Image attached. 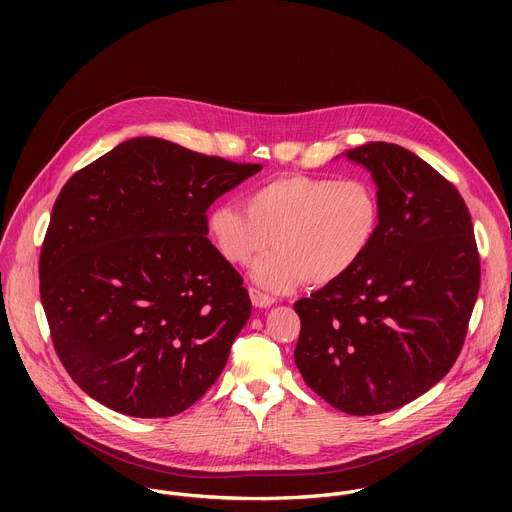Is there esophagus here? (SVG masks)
<instances>
[{
  "instance_id": "1",
  "label": "esophagus",
  "mask_w": 512,
  "mask_h": 512,
  "mask_svg": "<svg viewBox=\"0 0 512 512\" xmlns=\"http://www.w3.org/2000/svg\"><path fill=\"white\" fill-rule=\"evenodd\" d=\"M249 296H251V302H253L255 308H269L275 302L269 294H263V291L257 289V287L249 289Z\"/></svg>"
}]
</instances>
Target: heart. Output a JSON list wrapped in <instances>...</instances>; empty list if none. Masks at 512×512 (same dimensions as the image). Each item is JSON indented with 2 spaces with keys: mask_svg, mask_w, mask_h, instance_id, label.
Here are the masks:
<instances>
[{
  "mask_svg": "<svg viewBox=\"0 0 512 512\" xmlns=\"http://www.w3.org/2000/svg\"><path fill=\"white\" fill-rule=\"evenodd\" d=\"M247 208L221 202L208 210L206 231L229 263L253 265V279L283 294L308 279L324 287L346 277L379 237L383 208L364 178L291 174L263 182L247 194Z\"/></svg>",
  "mask_w": 512,
  "mask_h": 512,
  "instance_id": "heart-1",
  "label": "heart"
}]
</instances>
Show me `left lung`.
I'll use <instances>...</instances> for the list:
<instances>
[{
    "label": "left lung",
    "instance_id": "obj_1",
    "mask_svg": "<svg viewBox=\"0 0 512 512\" xmlns=\"http://www.w3.org/2000/svg\"><path fill=\"white\" fill-rule=\"evenodd\" d=\"M369 168L383 208L371 253L294 310L306 385L350 415L387 413L442 381L464 346L480 255L458 188L397 143L346 152Z\"/></svg>",
    "mask_w": 512,
    "mask_h": 512
}]
</instances>
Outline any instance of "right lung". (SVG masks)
<instances>
[{
	"instance_id": "1",
	"label": "right lung",
	"mask_w": 512,
	"mask_h": 512,
	"mask_svg": "<svg viewBox=\"0 0 512 512\" xmlns=\"http://www.w3.org/2000/svg\"><path fill=\"white\" fill-rule=\"evenodd\" d=\"M259 170L135 137L68 178L40 251V300L87 395L172 417L212 387L251 300L206 237V210Z\"/></svg>"
}]
</instances>
